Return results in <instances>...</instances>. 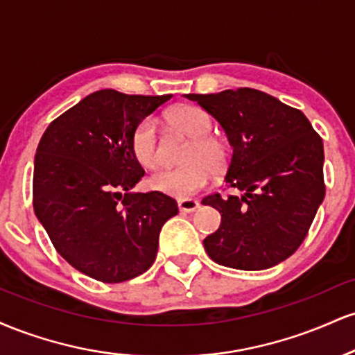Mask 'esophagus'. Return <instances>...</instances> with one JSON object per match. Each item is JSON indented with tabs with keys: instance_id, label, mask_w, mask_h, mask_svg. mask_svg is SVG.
<instances>
[{
	"instance_id": "esophagus-1",
	"label": "esophagus",
	"mask_w": 355,
	"mask_h": 355,
	"mask_svg": "<svg viewBox=\"0 0 355 355\" xmlns=\"http://www.w3.org/2000/svg\"><path fill=\"white\" fill-rule=\"evenodd\" d=\"M200 207V203L193 198H183V200H178V209L180 211H195Z\"/></svg>"
}]
</instances>
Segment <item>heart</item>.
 <instances>
[{
	"label": "heart",
	"instance_id": "1",
	"mask_svg": "<svg viewBox=\"0 0 355 355\" xmlns=\"http://www.w3.org/2000/svg\"><path fill=\"white\" fill-rule=\"evenodd\" d=\"M168 121L191 138L183 157L187 164L153 173L148 178V185L170 197L189 198L209 183L211 172L218 173L225 168L229 150L223 141L210 135L214 121L205 110L183 105L168 113ZM132 148L145 168H155L160 164L157 126L152 118H145L138 123L132 137Z\"/></svg>",
	"mask_w": 355,
	"mask_h": 355
}]
</instances>
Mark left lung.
<instances>
[{"mask_svg": "<svg viewBox=\"0 0 355 355\" xmlns=\"http://www.w3.org/2000/svg\"><path fill=\"white\" fill-rule=\"evenodd\" d=\"M218 121L234 150L225 183L242 195H209L222 215L203 240L220 266L263 270L304 242L325 195L324 145L300 110L254 88L189 93Z\"/></svg>", "mask_w": 355, "mask_h": 355, "instance_id": "8db88e82", "label": "left lung"}]
</instances>
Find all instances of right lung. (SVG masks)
Instances as JSON below:
<instances>
[{
	"label": "right lung",
	"mask_w": 355,
	"mask_h": 355,
	"mask_svg": "<svg viewBox=\"0 0 355 355\" xmlns=\"http://www.w3.org/2000/svg\"><path fill=\"white\" fill-rule=\"evenodd\" d=\"M170 98L100 89L51 121L36 148V217L58 254L100 282L148 270L162 227L178 214L168 195L132 191L145 175L133 132Z\"/></svg>",
	"instance_id": "obj_1"
}]
</instances>
